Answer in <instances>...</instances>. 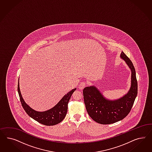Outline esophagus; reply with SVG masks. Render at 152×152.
<instances>
[{
  "mask_svg": "<svg viewBox=\"0 0 152 152\" xmlns=\"http://www.w3.org/2000/svg\"><path fill=\"white\" fill-rule=\"evenodd\" d=\"M86 85H87L86 83H85V82H82V83H80V84L79 85L78 88L80 90H83V88L86 86Z\"/></svg>",
  "mask_w": 152,
  "mask_h": 152,
  "instance_id": "34e87169",
  "label": "esophagus"
}]
</instances>
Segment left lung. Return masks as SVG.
<instances>
[{
  "mask_svg": "<svg viewBox=\"0 0 152 152\" xmlns=\"http://www.w3.org/2000/svg\"><path fill=\"white\" fill-rule=\"evenodd\" d=\"M120 57L132 71L131 87L127 94L116 100H109L95 86L84 88V102L88 114L101 124H110L123 119L129 114L138 94V83L134 66L129 57L121 52Z\"/></svg>",
  "mask_w": 152,
  "mask_h": 152,
  "instance_id": "obj_1",
  "label": "left lung"
}]
</instances>
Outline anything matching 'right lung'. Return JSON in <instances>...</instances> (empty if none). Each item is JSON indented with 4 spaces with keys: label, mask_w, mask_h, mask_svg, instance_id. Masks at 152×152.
Returning a JSON list of instances; mask_svg holds the SVG:
<instances>
[{
    "label": "right lung",
    "mask_w": 152,
    "mask_h": 152,
    "mask_svg": "<svg viewBox=\"0 0 152 152\" xmlns=\"http://www.w3.org/2000/svg\"><path fill=\"white\" fill-rule=\"evenodd\" d=\"M76 90V88H75L65 95L60 102L53 108L46 111L39 112L34 110L24 102L20 91L19 82L18 83V92L20 101L24 110L28 115L33 119L42 124L47 126L57 124L64 119L67 112L69 101L73 92Z\"/></svg>",
    "instance_id": "1"
}]
</instances>
